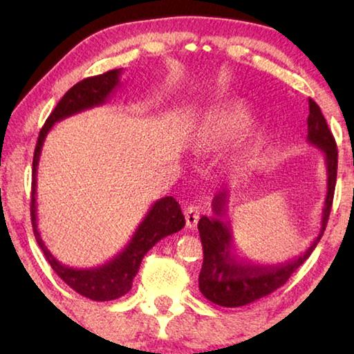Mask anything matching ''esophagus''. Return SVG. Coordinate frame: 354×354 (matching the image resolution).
Instances as JSON below:
<instances>
[{
	"mask_svg": "<svg viewBox=\"0 0 354 354\" xmlns=\"http://www.w3.org/2000/svg\"><path fill=\"white\" fill-rule=\"evenodd\" d=\"M184 218H185V226L187 227H195L196 226V221L200 218V211L198 207L194 206V205H189L184 207Z\"/></svg>",
	"mask_w": 354,
	"mask_h": 354,
	"instance_id": "obj_1",
	"label": "esophagus"
}]
</instances>
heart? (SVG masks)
I'll use <instances>...</instances> for the list:
<instances>
[{
  "label": "heart",
  "instance_id": "1",
  "mask_svg": "<svg viewBox=\"0 0 354 354\" xmlns=\"http://www.w3.org/2000/svg\"><path fill=\"white\" fill-rule=\"evenodd\" d=\"M248 120L250 111L243 101L231 100L221 103L212 107L201 120L200 127L196 128L194 137H192L190 145L200 154L223 148L241 134ZM248 151L250 147L245 145L236 159H242V156Z\"/></svg>",
  "mask_w": 354,
  "mask_h": 354
}]
</instances>
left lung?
<instances>
[{"instance_id": "obj_1", "label": "left lung", "mask_w": 354, "mask_h": 354, "mask_svg": "<svg viewBox=\"0 0 354 354\" xmlns=\"http://www.w3.org/2000/svg\"><path fill=\"white\" fill-rule=\"evenodd\" d=\"M308 142L320 149L326 164V196L322 212L319 236L310 247L299 256L272 266L247 262L234 254L231 223L225 220L227 192L221 190L212 200L215 217L203 215L198 221V231L203 245V267L200 272V290L209 301L225 308L245 306L270 295L287 283L292 273L308 259L325 232L329 212H331L335 178H337V145L328 128V123L319 104L309 98Z\"/></svg>"}]
</instances>
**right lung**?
Instances as JSON below:
<instances>
[{
	"instance_id": "obj_1",
	"label": "right lung",
	"mask_w": 354,
	"mask_h": 354,
	"mask_svg": "<svg viewBox=\"0 0 354 354\" xmlns=\"http://www.w3.org/2000/svg\"><path fill=\"white\" fill-rule=\"evenodd\" d=\"M122 71L123 68L111 70L103 75L86 77L81 82L75 84L59 101L55 111L46 118L44 128L40 129L32 159L31 220L35 241H37L40 250L44 251L53 270L57 273V277L65 284H68L71 289L81 293L82 297L93 299V301H111V299L120 298L124 293H128L133 287L134 277L139 272L143 256L160 239L175 234L179 230H183L185 225L179 203L173 196L160 198L149 207L145 218L142 220V223L136 230L127 247L120 251L115 257H112L111 261L93 268H73L65 266L50 253V250L41 241L37 230V198H35V195H37V167L46 136L51 131L53 124L61 122V120L104 104L111 98V93L118 87Z\"/></svg>"
}]
</instances>
